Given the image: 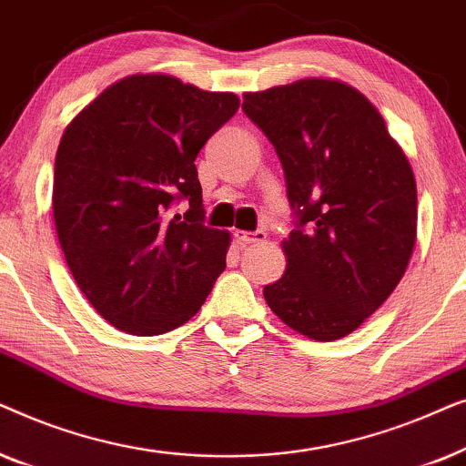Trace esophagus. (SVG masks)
<instances>
[{
    "mask_svg": "<svg viewBox=\"0 0 466 466\" xmlns=\"http://www.w3.org/2000/svg\"><path fill=\"white\" fill-rule=\"evenodd\" d=\"M235 239H238L239 246H250V244H265L267 241V233L265 231H254V233H246V231H235Z\"/></svg>",
    "mask_w": 466,
    "mask_h": 466,
    "instance_id": "esophagus-1",
    "label": "esophagus"
}]
</instances>
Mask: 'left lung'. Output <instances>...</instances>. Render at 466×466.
Here are the masks:
<instances>
[{
	"mask_svg": "<svg viewBox=\"0 0 466 466\" xmlns=\"http://www.w3.org/2000/svg\"><path fill=\"white\" fill-rule=\"evenodd\" d=\"M241 110L276 148L295 227L284 276L263 289L284 324L335 341L403 278L416 244L410 161L365 95L337 80L246 93Z\"/></svg>",
	"mask_w": 466,
	"mask_h": 466,
	"instance_id": "1",
	"label": "left lung"
}]
</instances>
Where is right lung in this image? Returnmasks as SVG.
Masks as SVG:
<instances>
[{
	"label": "right lung",
	"instance_id": "obj_1",
	"mask_svg": "<svg viewBox=\"0 0 466 466\" xmlns=\"http://www.w3.org/2000/svg\"><path fill=\"white\" fill-rule=\"evenodd\" d=\"M238 107L233 93L129 76L63 133L56 235L78 289L118 330L146 337L180 327L225 271L231 238L206 227L195 158Z\"/></svg>",
	"mask_w": 466,
	"mask_h": 466
}]
</instances>
